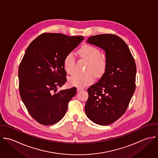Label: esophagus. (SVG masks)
<instances>
[{"label":"esophagus","mask_w":158,"mask_h":158,"mask_svg":"<svg viewBox=\"0 0 158 158\" xmlns=\"http://www.w3.org/2000/svg\"><path fill=\"white\" fill-rule=\"evenodd\" d=\"M83 90V88H81V87H77V92H79V91H81V90Z\"/></svg>","instance_id":"esophagus-1"}]
</instances>
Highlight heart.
Instances as JSON below:
<instances>
[{
  "label": "heart",
  "instance_id": "heart-1",
  "mask_svg": "<svg viewBox=\"0 0 158 158\" xmlns=\"http://www.w3.org/2000/svg\"><path fill=\"white\" fill-rule=\"evenodd\" d=\"M78 52L81 57L88 61L86 71L92 72L97 76L103 73L106 63L105 60L101 56V52L98 48L91 45H85L79 50ZM63 66L67 73L73 74L75 72V58L73 53H69L66 56ZM94 81V77L91 73H77L69 79V82L71 85L79 87L89 85Z\"/></svg>",
  "mask_w": 158,
  "mask_h": 158
}]
</instances>
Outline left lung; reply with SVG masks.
Listing matches in <instances>:
<instances>
[{
    "label": "left lung",
    "mask_w": 158,
    "mask_h": 158,
    "mask_svg": "<svg viewBox=\"0 0 158 158\" xmlns=\"http://www.w3.org/2000/svg\"><path fill=\"white\" fill-rule=\"evenodd\" d=\"M86 42L105 51L106 64L98 82L87 89L85 111L92 121L107 126L127 109L135 90L136 64L129 47L116 35H93Z\"/></svg>",
    "instance_id": "obj_1"
}]
</instances>
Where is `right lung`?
Instances as JSON below:
<instances>
[{
  "mask_svg": "<svg viewBox=\"0 0 158 158\" xmlns=\"http://www.w3.org/2000/svg\"><path fill=\"white\" fill-rule=\"evenodd\" d=\"M84 39L60 33H43L27 48L18 69L19 92L27 111L39 123L50 126L65 115L76 88L56 92L66 82V56Z\"/></svg>",
  "mask_w": 158,
  "mask_h": 158,
  "instance_id": "add662e5",
  "label": "right lung"
}]
</instances>
